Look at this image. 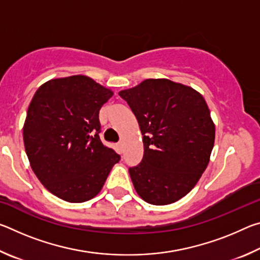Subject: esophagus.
Returning <instances> with one entry per match:
<instances>
[{
    "label": "esophagus",
    "instance_id": "1",
    "mask_svg": "<svg viewBox=\"0 0 260 260\" xmlns=\"http://www.w3.org/2000/svg\"><path fill=\"white\" fill-rule=\"evenodd\" d=\"M117 149H118V152L122 153V150H124V146H122V142L117 143Z\"/></svg>",
    "mask_w": 260,
    "mask_h": 260
}]
</instances>
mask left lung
<instances>
[{
	"label": "left lung",
	"mask_w": 260,
	"mask_h": 260,
	"mask_svg": "<svg viewBox=\"0 0 260 260\" xmlns=\"http://www.w3.org/2000/svg\"><path fill=\"white\" fill-rule=\"evenodd\" d=\"M138 119L143 158L129 167L136 192L166 205L191 190L209 164L215 128L205 100L192 88L148 79L119 91Z\"/></svg>",
	"instance_id": "1"
}]
</instances>
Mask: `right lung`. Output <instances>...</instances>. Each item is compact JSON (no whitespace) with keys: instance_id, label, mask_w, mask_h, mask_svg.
I'll return each instance as SVG.
<instances>
[{"instance_id":"right-lung-1","label":"right lung","mask_w":260,"mask_h":260,"mask_svg":"<svg viewBox=\"0 0 260 260\" xmlns=\"http://www.w3.org/2000/svg\"><path fill=\"white\" fill-rule=\"evenodd\" d=\"M112 91L85 76L50 80L34 94L24 125L33 172L48 190L70 203L101 191L120 156L101 142L99 119Z\"/></svg>"}]
</instances>
